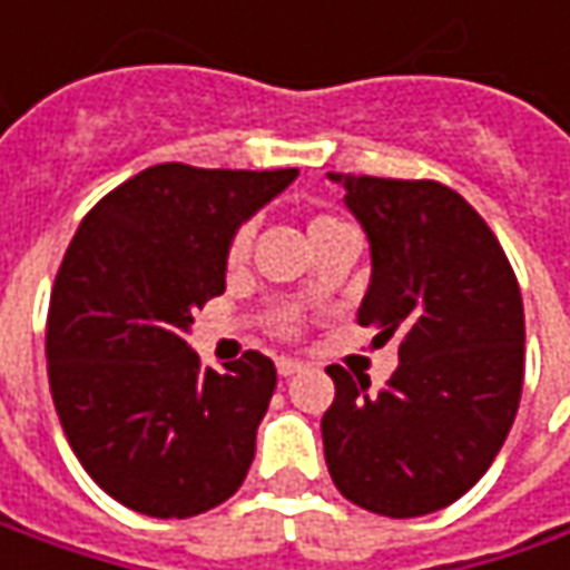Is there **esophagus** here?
Instances as JSON below:
<instances>
[{
  "label": "esophagus",
  "instance_id": "34e87169",
  "mask_svg": "<svg viewBox=\"0 0 570 570\" xmlns=\"http://www.w3.org/2000/svg\"><path fill=\"white\" fill-rule=\"evenodd\" d=\"M275 367H278V374H282V377H295V374L304 371V362H297V358H278Z\"/></svg>",
  "mask_w": 570,
  "mask_h": 570
}]
</instances>
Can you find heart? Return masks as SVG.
<instances>
[{
  "label": "heart",
  "mask_w": 570,
  "mask_h": 570,
  "mask_svg": "<svg viewBox=\"0 0 570 570\" xmlns=\"http://www.w3.org/2000/svg\"><path fill=\"white\" fill-rule=\"evenodd\" d=\"M340 228H348V225L340 222V218H333V215H317V218H311L307 234H311V240H314L317 234H326V230H340ZM250 240H253V225L250 222H244L240 228L230 234L228 266H240V263L247 259V253H250ZM285 330H292V317H285Z\"/></svg>",
  "instance_id": "obj_1"
}]
</instances>
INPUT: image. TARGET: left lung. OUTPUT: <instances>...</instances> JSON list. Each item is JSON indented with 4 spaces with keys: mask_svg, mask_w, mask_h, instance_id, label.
<instances>
[{
    "mask_svg": "<svg viewBox=\"0 0 570 570\" xmlns=\"http://www.w3.org/2000/svg\"><path fill=\"white\" fill-rule=\"evenodd\" d=\"M371 244L358 323L400 342L393 377L371 393L340 364L326 374L323 453L352 504L422 517L485 475L523 390V301L482 215L444 184L330 174Z\"/></svg>",
    "mask_w": 570,
    "mask_h": 570,
    "instance_id": "left-lung-1",
    "label": "left lung"
}]
</instances>
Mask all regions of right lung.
Wrapping results in <instances>:
<instances>
[{
	"label": "right lung",
	"mask_w": 570,
	"mask_h": 570,
	"mask_svg": "<svg viewBox=\"0 0 570 570\" xmlns=\"http://www.w3.org/2000/svg\"><path fill=\"white\" fill-rule=\"evenodd\" d=\"M297 177L155 165L107 193L56 273L47 371L78 463L145 517H196L247 479L275 364L225 371L187 345L193 311L225 292L230 234Z\"/></svg>",
	"instance_id": "obj_1"
}]
</instances>
